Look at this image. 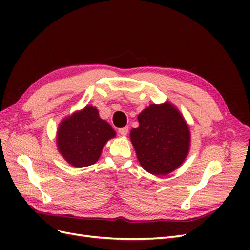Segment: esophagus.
Returning a JSON list of instances; mask_svg holds the SVG:
<instances>
[{"instance_id":"obj_1","label":"esophagus","mask_w":250,"mask_h":250,"mask_svg":"<svg viewBox=\"0 0 250 250\" xmlns=\"http://www.w3.org/2000/svg\"><path fill=\"white\" fill-rule=\"evenodd\" d=\"M128 131H129V128L128 127H123V128H121V129H119V133L121 135H127Z\"/></svg>"}]
</instances>
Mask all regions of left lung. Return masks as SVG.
<instances>
[{
  "instance_id": "1",
  "label": "left lung",
  "mask_w": 250,
  "mask_h": 250,
  "mask_svg": "<svg viewBox=\"0 0 250 250\" xmlns=\"http://www.w3.org/2000/svg\"><path fill=\"white\" fill-rule=\"evenodd\" d=\"M140 126L130 138L142 167L165 175L183 164L190 146V131L183 116L170 103L150 105L138 117Z\"/></svg>"
}]
</instances>
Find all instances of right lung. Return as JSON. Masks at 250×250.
Here are the masks:
<instances>
[{
  "label": "right lung",
  "instance_id": "1",
  "mask_svg": "<svg viewBox=\"0 0 250 250\" xmlns=\"http://www.w3.org/2000/svg\"><path fill=\"white\" fill-rule=\"evenodd\" d=\"M116 135L110 125L101 120L96 107L84 109L66 118L57 132L59 152L76 168L95 164L109 139Z\"/></svg>",
  "mask_w": 250,
  "mask_h": 250
}]
</instances>
